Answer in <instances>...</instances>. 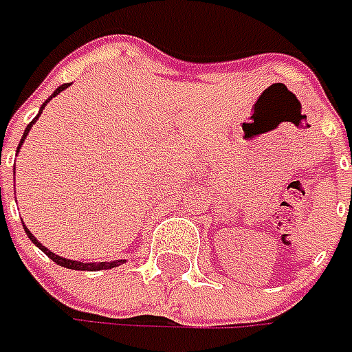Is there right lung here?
<instances>
[{
	"label": "right lung",
	"instance_id": "right-lung-1",
	"mask_svg": "<svg viewBox=\"0 0 352 352\" xmlns=\"http://www.w3.org/2000/svg\"><path fill=\"white\" fill-rule=\"evenodd\" d=\"M68 86H70V84H62L60 88H56V91H54V94H52V96L48 98L47 102L43 103V107H41L38 116L34 117L33 121H31V123L27 125V129H25V133H23V139H21V142H19V148H21V144H23V141H25V137L29 135V131H31V127H33V125H34V121H36V119L41 117V113H43L45 105H47V103L50 102V100H52L54 96H58L60 91H64V89L68 88ZM19 148H17V153H19ZM23 227H25V225H23ZM25 233H27V236H29V239L33 241V243H34V245H36V247H38V249H41V250H43V252H45V254H47L50 261H54V263L60 264V266H64V268H72V270H109V268H116V266H119V264H121V263H125V261H111V263H78V261H68V258H62V256H58V254L50 252V250H48L47 247H43V243H38V241L34 239L33 233H31V231H29L27 227H25Z\"/></svg>",
	"mask_w": 352,
	"mask_h": 352
}]
</instances>
